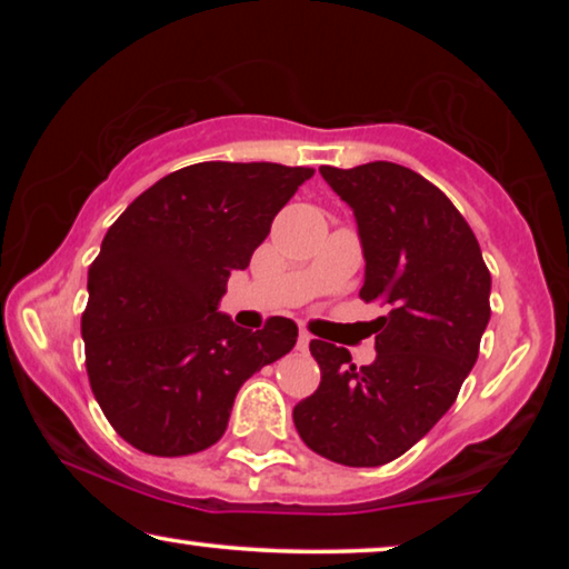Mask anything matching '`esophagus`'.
<instances>
[{
    "label": "esophagus",
    "instance_id": "esophagus-1",
    "mask_svg": "<svg viewBox=\"0 0 569 569\" xmlns=\"http://www.w3.org/2000/svg\"><path fill=\"white\" fill-rule=\"evenodd\" d=\"M310 339H313V337H310L306 329H300V333H298V349H300V352H306V349L310 347Z\"/></svg>",
    "mask_w": 569,
    "mask_h": 569
}]
</instances>
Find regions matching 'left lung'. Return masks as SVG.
<instances>
[{"mask_svg": "<svg viewBox=\"0 0 569 569\" xmlns=\"http://www.w3.org/2000/svg\"><path fill=\"white\" fill-rule=\"evenodd\" d=\"M323 181L352 207L365 256V302L380 300L376 362L310 341L321 386L292 411L302 442L345 466H383L453 407L489 323L492 277L479 240L446 193L415 170L376 160Z\"/></svg>", "mask_w": 569, "mask_h": 569, "instance_id": "1", "label": "left lung"}]
</instances>
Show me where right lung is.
I'll return each mask as SVG.
<instances>
[{
	"instance_id": "obj_1",
	"label": "right lung",
	"mask_w": 569,
	"mask_h": 569,
	"mask_svg": "<svg viewBox=\"0 0 569 569\" xmlns=\"http://www.w3.org/2000/svg\"><path fill=\"white\" fill-rule=\"evenodd\" d=\"M313 168L197 162L160 178L108 228L88 271L84 368L108 422L150 456L228 430L240 386L298 341L290 318L246 331L217 310Z\"/></svg>"
}]
</instances>
